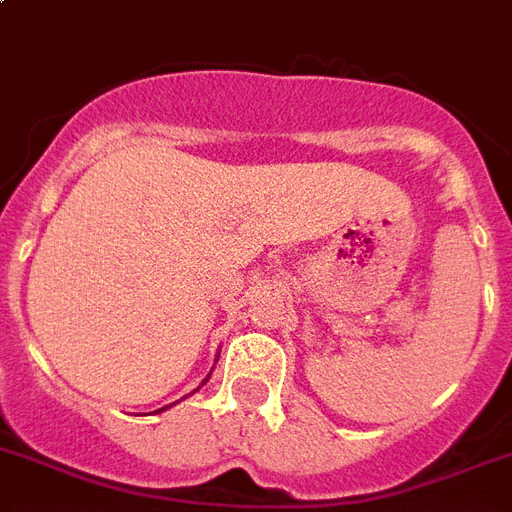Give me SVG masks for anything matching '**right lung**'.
<instances>
[{"mask_svg": "<svg viewBox=\"0 0 512 512\" xmlns=\"http://www.w3.org/2000/svg\"><path fill=\"white\" fill-rule=\"evenodd\" d=\"M206 379H209V377H206ZM159 411H164V408H159Z\"/></svg>", "mask_w": 512, "mask_h": 512, "instance_id": "1", "label": "right lung"}]
</instances>
